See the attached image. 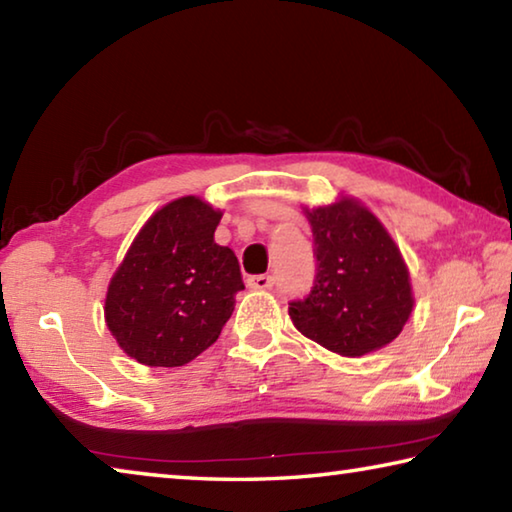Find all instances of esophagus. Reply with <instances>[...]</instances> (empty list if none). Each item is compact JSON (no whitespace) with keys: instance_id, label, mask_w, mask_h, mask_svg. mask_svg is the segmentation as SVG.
Listing matches in <instances>:
<instances>
[{"instance_id":"esophagus-1","label":"esophagus","mask_w":512,"mask_h":512,"mask_svg":"<svg viewBox=\"0 0 512 512\" xmlns=\"http://www.w3.org/2000/svg\"><path fill=\"white\" fill-rule=\"evenodd\" d=\"M248 287L250 289H271L273 287V277L271 275H250L248 277Z\"/></svg>"}]
</instances>
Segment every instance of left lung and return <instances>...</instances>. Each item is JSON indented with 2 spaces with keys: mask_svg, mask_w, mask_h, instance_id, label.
<instances>
[{
  "mask_svg": "<svg viewBox=\"0 0 512 512\" xmlns=\"http://www.w3.org/2000/svg\"><path fill=\"white\" fill-rule=\"evenodd\" d=\"M316 277L289 316L307 339L343 357H361L397 339L411 316L409 271L377 216L359 203L307 210Z\"/></svg>",
  "mask_w": 512,
  "mask_h": 512,
  "instance_id": "1",
  "label": "left lung"
}]
</instances>
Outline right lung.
Wrapping results in <instances>:
<instances>
[{
    "mask_svg": "<svg viewBox=\"0 0 512 512\" xmlns=\"http://www.w3.org/2000/svg\"><path fill=\"white\" fill-rule=\"evenodd\" d=\"M221 212L178 198L146 221L110 280L106 323L128 357L176 368L219 339L244 289L239 259L214 244Z\"/></svg>",
    "mask_w": 512,
    "mask_h": 512,
    "instance_id": "obj_1",
    "label": "right lung"
}]
</instances>
